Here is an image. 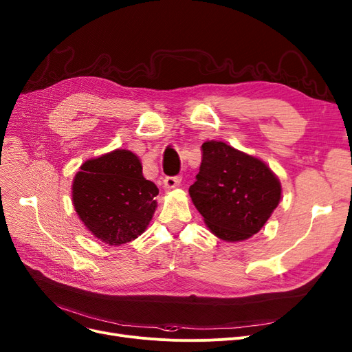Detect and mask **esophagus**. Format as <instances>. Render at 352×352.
<instances>
[{
	"label": "esophagus",
	"mask_w": 352,
	"mask_h": 352,
	"mask_svg": "<svg viewBox=\"0 0 352 352\" xmlns=\"http://www.w3.org/2000/svg\"><path fill=\"white\" fill-rule=\"evenodd\" d=\"M181 178H182V177H179V175H175V177H165V178H164V186H165V188L171 190V188L178 187L179 182H181Z\"/></svg>",
	"instance_id": "1"
}]
</instances>
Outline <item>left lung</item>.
I'll return each mask as SVG.
<instances>
[{"mask_svg":"<svg viewBox=\"0 0 352 352\" xmlns=\"http://www.w3.org/2000/svg\"><path fill=\"white\" fill-rule=\"evenodd\" d=\"M190 187L195 208L224 241H244L260 231L281 199V184L268 166L226 142L207 141Z\"/></svg>","mask_w":352,"mask_h":352,"instance_id":"8db88e82","label":"left lung"}]
</instances>
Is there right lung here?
<instances>
[{"label": "right lung", "instance_id": "add662e5", "mask_svg": "<svg viewBox=\"0 0 352 352\" xmlns=\"http://www.w3.org/2000/svg\"><path fill=\"white\" fill-rule=\"evenodd\" d=\"M158 188L142 175L135 154L116 150L81 165L74 178L72 201L84 226L109 245L141 235L157 208Z\"/></svg>", "mask_w": 352, "mask_h": 352}]
</instances>
